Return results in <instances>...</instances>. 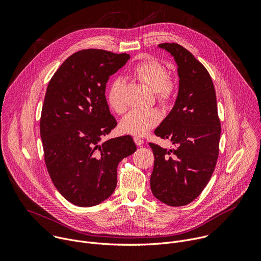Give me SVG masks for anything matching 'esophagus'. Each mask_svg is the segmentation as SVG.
<instances>
[{
    "label": "esophagus",
    "mask_w": 261,
    "mask_h": 261,
    "mask_svg": "<svg viewBox=\"0 0 261 261\" xmlns=\"http://www.w3.org/2000/svg\"><path fill=\"white\" fill-rule=\"evenodd\" d=\"M134 142L137 144V145H141L143 143V139H141L140 137H134Z\"/></svg>",
    "instance_id": "34e87169"
}]
</instances>
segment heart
Returning a JSON list of instances; mask_svg holds the SVG:
<instances>
[{
	"label": "heart",
	"mask_w": 261,
	"mask_h": 261,
	"mask_svg": "<svg viewBox=\"0 0 261 261\" xmlns=\"http://www.w3.org/2000/svg\"><path fill=\"white\" fill-rule=\"evenodd\" d=\"M132 75L143 86L155 92L161 103H166L172 96L173 85L168 81V73L159 62L148 59L139 62L132 70ZM123 84L120 80L111 83L107 91V103L109 107L118 114L126 109L122 97ZM160 120L159 113L155 109H133L122 119L121 130L135 136H142L154 128Z\"/></svg>",
	"instance_id": "1"
}]
</instances>
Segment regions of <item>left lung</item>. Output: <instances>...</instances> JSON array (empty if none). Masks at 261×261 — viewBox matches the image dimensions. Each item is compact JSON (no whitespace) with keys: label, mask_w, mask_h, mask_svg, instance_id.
Segmentation results:
<instances>
[{"label":"left lung","mask_w":261,"mask_h":261,"mask_svg":"<svg viewBox=\"0 0 261 261\" xmlns=\"http://www.w3.org/2000/svg\"><path fill=\"white\" fill-rule=\"evenodd\" d=\"M158 47L175 61L178 91L170 113L155 130L175 147L150 143L155 157L151 190L161 202L181 206L199 196L214 172L221 126L215 88L204 66L179 44Z\"/></svg>","instance_id":"left-lung-1"}]
</instances>
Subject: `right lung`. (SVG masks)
<instances>
[{"label": "right lung", "mask_w": 261, "mask_h": 261, "mask_svg": "<svg viewBox=\"0 0 261 261\" xmlns=\"http://www.w3.org/2000/svg\"><path fill=\"white\" fill-rule=\"evenodd\" d=\"M129 59L84 49L66 59L48 84L40 120L45 164L57 190L74 205L107 199L117 187L119 163L136 151L130 135L101 141L117 126L106 83Z\"/></svg>", "instance_id": "obj_1"}]
</instances>
